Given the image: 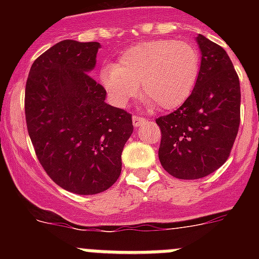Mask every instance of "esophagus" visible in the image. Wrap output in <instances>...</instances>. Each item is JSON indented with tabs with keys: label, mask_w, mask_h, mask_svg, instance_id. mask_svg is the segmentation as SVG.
Instances as JSON below:
<instances>
[{
	"label": "esophagus",
	"mask_w": 259,
	"mask_h": 259,
	"mask_svg": "<svg viewBox=\"0 0 259 259\" xmlns=\"http://www.w3.org/2000/svg\"><path fill=\"white\" fill-rule=\"evenodd\" d=\"M132 122H134V125H135V127H139V125L144 124V123L146 122V119H145V118H143V116L134 115V118H132Z\"/></svg>",
	"instance_id": "34e87169"
}]
</instances>
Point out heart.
Instances as JSON below:
<instances>
[{"label": "heart", "instance_id": "obj_1", "mask_svg": "<svg viewBox=\"0 0 259 259\" xmlns=\"http://www.w3.org/2000/svg\"><path fill=\"white\" fill-rule=\"evenodd\" d=\"M200 72L198 50L187 41L152 40L128 48L115 66L101 70L100 83L111 104L122 107L139 92L161 110L182 106Z\"/></svg>", "mask_w": 259, "mask_h": 259}]
</instances>
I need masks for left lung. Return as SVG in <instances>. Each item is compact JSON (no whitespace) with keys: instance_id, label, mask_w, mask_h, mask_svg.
<instances>
[{"instance_id":"obj_1","label":"left lung","mask_w":259,"mask_h":259,"mask_svg":"<svg viewBox=\"0 0 259 259\" xmlns=\"http://www.w3.org/2000/svg\"><path fill=\"white\" fill-rule=\"evenodd\" d=\"M201 67L188 100L159 116L158 157L174 178L201 179L227 161L240 125V80L226 50L198 35Z\"/></svg>"}]
</instances>
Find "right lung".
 <instances>
[{
  "mask_svg": "<svg viewBox=\"0 0 259 259\" xmlns=\"http://www.w3.org/2000/svg\"><path fill=\"white\" fill-rule=\"evenodd\" d=\"M98 42L63 40L29 70L24 95L28 135L53 182L76 194L109 189L122 171V152L134 131L132 114L105 102L88 74Z\"/></svg>",
  "mask_w": 259,
  "mask_h": 259,
  "instance_id": "add662e5",
  "label": "right lung"
}]
</instances>
